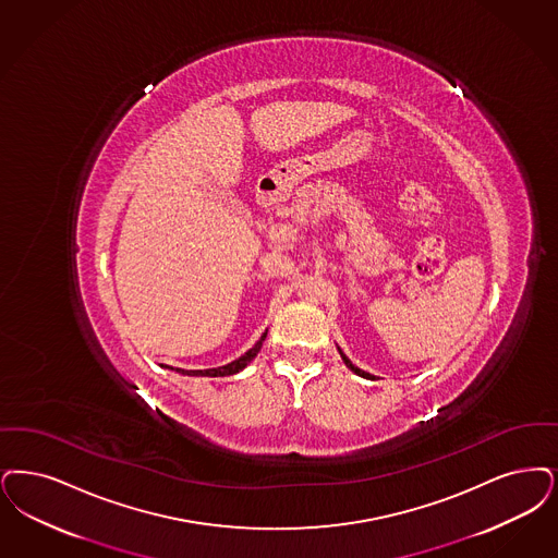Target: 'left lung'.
Returning <instances> with one entry per match:
<instances>
[{
  "instance_id": "left-lung-1",
  "label": "left lung",
  "mask_w": 558,
  "mask_h": 558,
  "mask_svg": "<svg viewBox=\"0 0 558 558\" xmlns=\"http://www.w3.org/2000/svg\"><path fill=\"white\" fill-rule=\"evenodd\" d=\"M338 353H340V357H342V361H344V365H347V367H349L353 374H357V376H367L363 369H359L357 365H353V361L347 357V355H344L340 349H338Z\"/></svg>"
}]
</instances>
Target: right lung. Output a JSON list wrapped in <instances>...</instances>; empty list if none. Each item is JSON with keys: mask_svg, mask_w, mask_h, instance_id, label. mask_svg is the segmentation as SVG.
<instances>
[{"mask_svg": "<svg viewBox=\"0 0 558 558\" xmlns=\"http://www.w3.org/2000/svg\"><path fill=\"white\" fill-rule=\"evenodd\" d=\"M266 336H268V330L262 335V338L246 351L245 355H241L239 359H234V361H230V363H226L222 367H211V369H182V367H170V365H161V367H166V369H172V372H177L180 376H197V378H223V376H232V374H239V372H243L246 365L253 361V359L257 357V353L262 351V347H264V340H266Z\"/></svg>", "mask_w": 558, "mask_h": 558, "instance_id": "right-lung-1", "label": "right lung"}]
</instances>
